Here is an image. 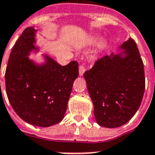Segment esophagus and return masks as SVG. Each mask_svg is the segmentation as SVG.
Here are the masks:
<instances>
[{
	"label": "esophagus",
	"mask_w": 155,
	"mask_h": 155,
	"mask_svg": "<svg viewBox=\"0 0 155 155\" xmlns=\"http://www.w3.org/2000/svg\"><path fill=\"white\" fill-rule=\"evenodd\" d=\"M85 71H86V68H85L84 65H80V68H79V74H80V75H84Z\"/></svg>",
	"instance_id": "1"
}]
</instances>
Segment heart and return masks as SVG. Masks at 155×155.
<instances>
[{"mask_svg": "<svg viewBox=\"0 0 155 155\" xmlns=\"http://www.w3.org/2000/svg\"><path fill=\"white\" fill-rule=\"evenodd\" d=\"M106 45H107L106 41H101V43H100V45H99V48H101V49L104 48H105V46H106Z\"/></svg>", "mask_w": 155, "mask_h": 155, "instance_id": "heart-1", "label": "heart"}]
</instances>
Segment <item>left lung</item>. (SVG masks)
<instances>
[{
  "label": "left lung",
  "instance_id": "obj_1",
  "mask_svg": "<svg viewBox=\"0 0 155 155\" xmlns=\"http://www.w3.org/2000/svg\"><path fill=\"white\" fill-rule=\"evenodd\" d=\"M119 50L123 51L99 59L84 74L96 122L107 128L130 121L145 91L144 65L135 42L129 38Z\"/></svg>",
  "mask_w": 155,
  "mask_h": 155
}]
</instances>
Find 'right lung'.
Listing matches in <instances>:
<instances>
[{
    "label": "right lung",
    "mask_w": 155,
    "mask_h": 155,
    "mask_svg": "<svg viewBox=\"0 0 155 155\" xmlns=\"http://www.w3.org/2000/svg\"><path fill=\"white\" fill-rule=\"evenodd\" d=\"M37 30L25 28L8 58L5 71L7 96L15 112L26 123L48 127L61 122L79 64L71 61L61 66L48 55L38 64L28 56L40 51L36 46Z\"/></svg>",
    "instance_id": "1"
}]
</instances>
